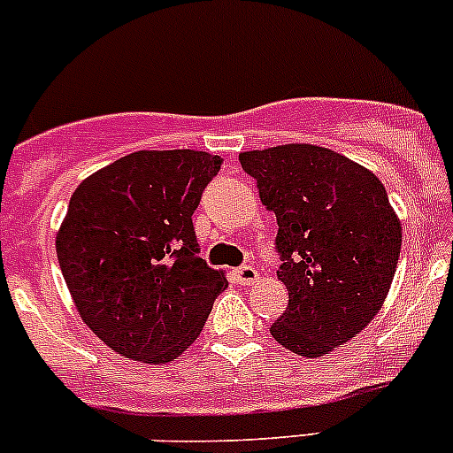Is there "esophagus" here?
Here are the masks:
<instances>
[{
  "mask_svg": "<svg viewBox=\"0 0 453 453\" xmlns=\"http://www.w3.org/2000/svg\"><path fill=\"white\" fill-rule=\"evenodd\" d=\"M234 278L239 285H254L258 280V272L254 267H250V265H243V267L234 269Z\"/></svg>",
  "mask_w": 453,
  "mask_h": 453,
  "instance_id": "1",
  "label": "esophagus"
}]
</instances>
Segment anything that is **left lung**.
Returning a JSON list of instances; mask_svg holds the SVG:
<instances>
[{"mask_svg":"<svg viewBox=\"0 0 453 453\" xmlns=\"http://www.w3.org/2000/svg\"><path fill=\"white\" fill-rule=\"evenodd\" d=\"M276 214L278 280L289 291L269 333L303 357L353 340L379 313L401 254V221L379 177L331 149L282 144L239 155Z\"/></svg>","mask_w":453,"mask_h":453,"instance_id":"8db88e82","label":"left lung"}]
</instances>
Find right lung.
Listing matches in <instances>:
<instances>
[{"label":"right lung","instance_id":"1","mask_svg":"<svg viewBox=\"0 0 453 453\" xmlns=\"http://www.w3.org/2000/svg\"><path fill=\"white\" fill-rule=\"evenodd\" d=\"M221 171L205 150H138L81 181L57 234L76 311L118 355L166 364L199 337L223 272L199 258L193 212Z\"/></svg>","mask_w":453,"mask_h":453}]
</instances>
